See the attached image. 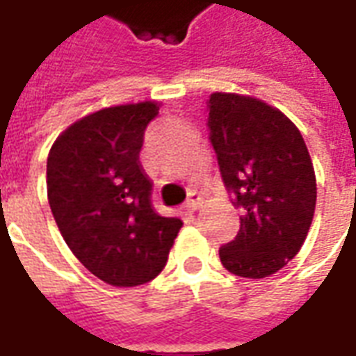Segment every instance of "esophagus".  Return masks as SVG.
Here are the masks:
<instances>
[{"instance_id": "esophagus-1", "label": "esophagus", "mask_w": 356, "mask_h": 356, "mask_svg": "<svg viewBox=\"0 0 356 356\" xmlns=\"http://www.w3.org/2000/svg\"><path fill=\"white\" fill-rule=\"evenodd\" d=\"M202 196L198 193H191L188 194V198H186L185 202V208L188 209V211H196V209L200 208L202 206Z\"/></svg>"}]
</instances>
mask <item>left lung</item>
<instances>
[{
    "label": "left lung",
    "instance_id": "obj_1",
    "mask_svg": "<svg viewBox=\"0 0 356 356\" xmlns=\"http://www.w3.org/2000/svg\"><path fill=\"white\" fill-rule=\"evenodd\" d=\"M209 140L232 204L236 238L219 248L223 267L244 278L275 275L311 229L316 177L301 133L280 110L250 95L211 93Z\"/></svg>",
    "mask_w": 356,
    "mask_h": 356
}]
</instances>
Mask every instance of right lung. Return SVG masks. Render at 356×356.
Returning a JSON list of instances; mask_svg holds the SVG:
<instances>
[{
  "mask_svg": "<svg viewBox=\"0 0 356 356\" xmlns=\"http://www.w3.org/2000/svg\"><path fill=\"white\" fill-rule=\"evenodd\" d=\"M156 101L83 116L60 133L47 156V198L63 238L81 265L110 286H139L162 273L183 227L158 216L140 168L143 135Z\"/></svg>",
  "mask_w": 356,
  "mask_h": 356,
  "instance_id": "obj_1",
  "label": "right lung"
}]
</instances>
